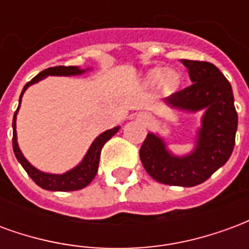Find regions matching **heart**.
<instances>
[{
    "label": "heart",
    "instance_id": "1",
    "mask_svg": "<svg viewBox=\"0 0 249 249\" xmlns=\"http://www.w3.org/2000/svg\"><path fill=\"white\" fill-rule=\"evenodd\" d=\"M149 81L152 84H159L162 81L164 87L168 89H175L180 82V76L176 71H164L162 69H155L149 74Z\"/></svg>",
    "mask_w": 249,
    "mask_h": 249
}]
</instances>
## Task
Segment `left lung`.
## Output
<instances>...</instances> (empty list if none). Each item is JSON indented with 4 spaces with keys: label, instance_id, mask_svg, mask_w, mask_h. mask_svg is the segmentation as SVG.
Segmentation results:
<instances>
[{
    "label": "left lung",
    "instance_id": "obj_1",
    "mask_svg": "<svg viewBox=\"0 0 249 249\" xmlns=\"http://www.w3.org/2000/svg\"><path fill=\"white\" fill-rule=\"evenodd\" d=\"M192 85L173 93L165 103L185 112H205L191 153L175 156L160 136L148 133L140 148L145 171L156 181L176 187H195L208 180L232 155L237 113L230 81L213 64L181 60Z\"/></svg>",
    "mask_w": 249,
    "mask_h": 249
}]
</instances>
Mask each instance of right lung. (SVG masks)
Listing matches in <instances>:
<instances>
[{"mask_svg":"<svg viewBox=\"0 0 249 249\" xmlns=\"http://www.w3.org/2000/svg\"><path fill=\"white\" fill-rule=\"evenodd\" d=\"M89 69H80L78 66H53V68H48L45 71H40L35 78H32L22 89V93L19 96V104H21V98L24 92L36 82H38L42 78L48 76H77V74H82ZM19 105L13 117V151L14 155L17 157L18 162L22 165L26 173L29 175L30 178L35 181L38 187L46 191H60V192H69V191H78L85 188L88 184L92 181L98 169V162H100V155H101V149H103L104 144L112 139L117 132H119L120 126H116L113 129L105 130L104 133L96 137V140L93 141L90 148L88 149L87 155L82 159V161L74 167L71 171L62 173V175H54V173H45L38 171L30 164L22 155V152L19 151L18 142H17V132H16V119H17V113H18Z\"/></svg>","mask_w":249,"mask_h":249,"instance_id":"1","label":"right lung"}]
</instances>
